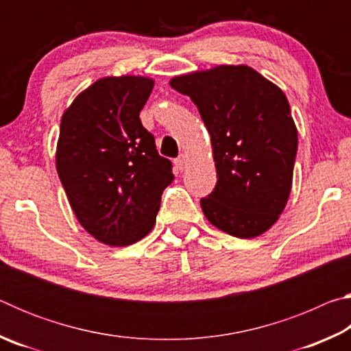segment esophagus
<instances>
[{
	"label": "esophagus",
	"instance_id": "34e87169",
	"mask_svg": "<svg viewBox=\"0 0 351 351\" xmlns=\"http://www.w3.org/2000/svg\"><path fill=\"white\" fill-rule=\"evenodd\" d=\"M186 161H187L186 154H180V156H178V158H176V161H175L176 167L180 169V170H184V167H186Z\"/></svg>",
	"mask_w": 351,
	"mask_h": 351
}]
</instances>
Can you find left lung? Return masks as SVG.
Wrapping results in <instances>:
<instances>
[{"label":"left lung","instance_id":"obj_1","mask_svg":"<svg viewBox=\"0 0 351 351\" xmlns=\"http://www.w3.org/2000/svg\"><path fill=\"white\" fill-rule=\"evenodd\" d=\"M170 86L192 99L210 134L218 180L201 198L206 218L239 239L266 232L293 184L297 128L287 96L246 64L178 75Z\"/></svg>","mask_w":351,"mask_h":351}]
</instances>
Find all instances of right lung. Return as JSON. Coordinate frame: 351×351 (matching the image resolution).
Masks as SVG:
<instances>
[{
	"mask_svg": "<svg viewBox=\"0 0 351 351\" xmlns=\"http://www.w3.org/2000/svg\"><path fill=\"white\" fill-rule=\"evenodd\" d=\"M153 85L148 77H104L62 116L57 173L79 223L104 245L144 239L175 180L139 119Z\"/></svg>",
	"mask_w": 351,
	"mask_h": 351,
	"instance_id": "right-lung-1",
	"label": "right lung"
}]
</instances>
